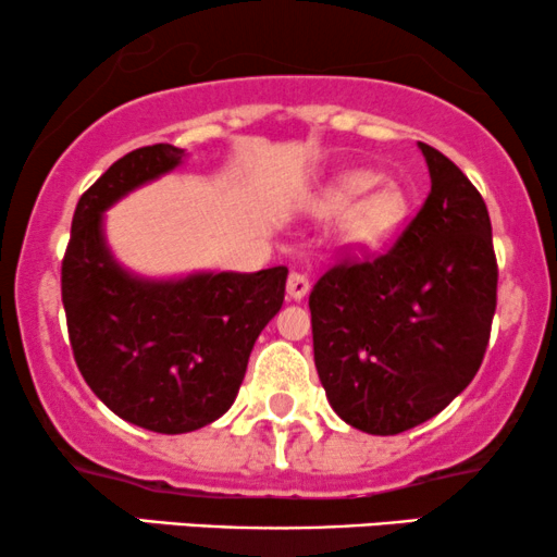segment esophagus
I'll list each match as a JSON object with an SVG mask.
<instances>
[{
  "instance_id": "esophagus-1",
  "label": "esophagus",
  "mask_w": 557,
  "mask_h": 557,
  "mask_svg": "<svg viewBox=\"0 0 557 557\" xmlns=\"http://www.w3.org/2000/svg\"><path fill=\"white\" fill-rule=\"evenodd\" d=\"M309 293V277L300 272H290L287 274V296L293 300H300Z\"/></svg>"
}]
</instances>
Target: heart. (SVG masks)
<instances>
[{
  "instance_id": "heart-1",
  "label": "heart",
  "mask_w": 557,
  "mask_h": 557,
  "mask_svg": "<svg viewBox=\"0 0 557 557\" xmlns=\"http://www.w3.org/2000/svg\"><path fill=\"white\" fill-rule=\"evenodd\" d=\"M380 185V175L369 170L345 172L317 196L319 214H344L341 243L345 248H372L382 243L406 216V198L393 185Z\"/></svg>"
}]
</instances>
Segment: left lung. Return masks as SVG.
Instances as JSON below:
<instances>
[{"label":"left lung","instance_id":"1","mask_svg":"<svg viewBox=\"0 0 557 557\" xmlns=\"http://www.w3.org/2000/svg\"><path fill=\"white\" fill-rule=\"evenodd\" d=\"M419 149L432 177L419 214L387 251L330 267L309 296L330 406L369 434L411 430L463 393L497 306L487 203L445 154Z\"/></svg>","mask_w":557,"mask_h":557}]
</instances>
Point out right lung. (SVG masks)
Returning a JSON list of instances; mask_svg holds the SVG:
<instances>
[{"instance_id": "right-lung-1", "label": "right lung", "mask_w": 557, "mask_h": 557, "mask_svg": "<svg viewBox=\"0 0 557 557\" xmlns=\"http://www.w3.org/2000/svg\"><path fill=\"white\" fill-rule=\"evenodd\" d=\"M181 159L170 144L117 159L81 196L62 259V304L83 380L120 419L159 434L201 430L233 406L287 280V267L140 280L114 261L104 209Z\"/></svg>"}]
</instances>
